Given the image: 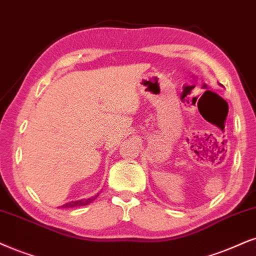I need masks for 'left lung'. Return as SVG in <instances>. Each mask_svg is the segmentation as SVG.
Instances as JSON below:
<instances>
[{
	"label": "left lung",
	"mask_w": 256,
	"mask_h": 256,
	"mask_svg": "<svg viewBox=\"0 0 256 256\" xmlns=\"http://www.w3.org/2000/svg\"><path fill=\"white\" fill-rule=\"evenodd\" d=\"M221 86H222V85H221Z\"/></svg>",
	"instance_id": "obj_1"
}]
</instances>
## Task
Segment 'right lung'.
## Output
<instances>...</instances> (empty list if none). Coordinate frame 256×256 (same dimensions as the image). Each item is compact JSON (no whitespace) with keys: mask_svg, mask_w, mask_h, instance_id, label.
Masks as SVG:
<instances>
[{"mask_svg":"<svg viewBox=\"0 0 256 256\" xmlns=\"http://www.w3.org/2000/svg\"><path fill=\"white\" fill-rule=\"evenodd\" d=\"M98 196V195H96ZM96 196L90 197V198H86V200H72V202L66 203V204L61 206V208H74V206H87L90 204L92 200H94L96 198Z\"/></svg>","mask_w":256,"mask_h":256,"instance_id":"add662e5","label":"right lung"}]
</instances>
